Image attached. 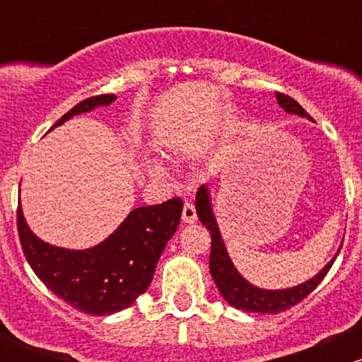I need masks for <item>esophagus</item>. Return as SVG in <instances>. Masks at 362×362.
I'll use <instances>...</instances> for the list:
<instances>
[{
    "label": "esophagus",
    "instance_id": "34e87169",
    "mask_svg": "<svg viewBox=\"0 0 362 362\" xmlns=\"http://www.w3.org/2000/svg\"><path fill=\"white\" fill-rule=\"evenodd\" d=\"M196 218H198V214H196L194 204L185 202L184 208H182V221H184L185 224H194Z\"/></svg>",
    "mask_w": 362,
    "mask_h": 362
}]
</instances>
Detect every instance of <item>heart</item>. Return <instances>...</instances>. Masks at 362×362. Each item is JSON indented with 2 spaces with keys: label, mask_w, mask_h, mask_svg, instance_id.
<instances>
[{
  "label": "heart",
  "mask_w": 362,
  "mask_h": 362,
  "mask_svg": "<svg viewBox=\"0 0 362 362\" xmlns=\"http://www.w3.org/2000/svg\"><path fill=\"white\" fill-rule=\"evenodd\" d=\"M156 170H159V168H156Z\"/></svg>",
  "instance_id": "1"
}]
</instances>
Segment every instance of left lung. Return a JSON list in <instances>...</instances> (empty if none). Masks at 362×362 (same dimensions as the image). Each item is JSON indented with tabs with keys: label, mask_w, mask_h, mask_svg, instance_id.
<instances>
[{
	"label": "left lung",
	"mask_w": 362,
	"mask_h": 362,
	"mask_svg": "<svg viewBox=\"0 0 362 362\" xmlns=\"http://www.w3.org/2000/svg\"><path fill=\"white\" fill-rule=\"evenodd\" d=\"M276 100L279 105L289 113H298L301 117H312L306 113L305 108L294 101L293 98L287 96V94L276 93ZM196 211H198V217L202 221L204 228L210 231L211 236V249H210V273L211 279H214L215 286L221 291L222 298L229 303L235 308L243 310V312H254V313H279L284 310H289L291 306L298 305L301 299H305L306 296L312 293L320 282H322L324 276L327 275L329 268L333 266V261H329L326 264V268L315 276V279L308 280V282L301 284V286L293 287V289H284V291H264L259 289V287L250 286L242 275L235 269L231 259H229L228 252H226L224 243H222L221 233H218L217 222H215L214 211L210 206V198H208V191L204 185L198 189V194H196Z\"/></svg>",
	"instance_id": "8db88e82"
}]
</instances>
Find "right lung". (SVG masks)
I'll return each instance as SVG.
<instances>
[{
	"instance_id": "right-lung-1",
	"label": "right lung",
	"mask_w": 362,
	"mask_h": 362,
	"mask_svg": "<svg viewBox=\"0 0 362 362\" xmlns=\"http://www.w3.org/2000/svg\"><path fill=\"white\" fill-rule=\"evenodd\" d=\"M113 100V94L87 98L54 127L76 113L107 107ZM182 206L180 198H171L134 208L113 235L87 250L59 249L36 238L25 224L21 204L17 229L29 266L57 298L89 315H110L133 305L151 286L160 254L178 228Z\"/></svg>"
}]
</instances>
